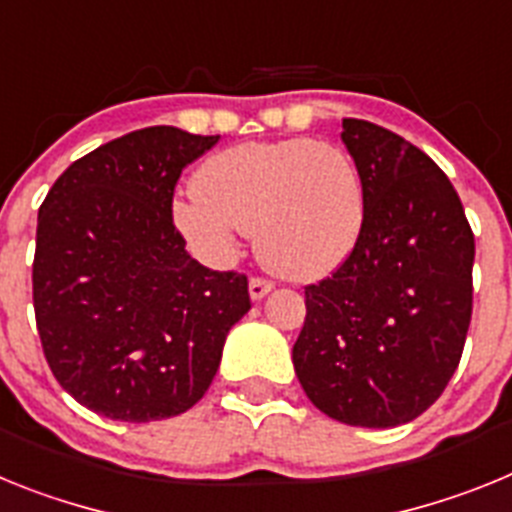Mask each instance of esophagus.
Instances as JSON below:
<instances>
[{
  "mask_svg": "<svg viewBox=\"0 0 512 512\" xmlns=\"http://www.w3.org/2000/svg\"><path fill=\"white\" fill-rule=\"evenodd\" d=\"M271 289H274V284H271V282H266V279L253 277L251 282H248V295H251V300H253V302L264 300V297L269 295Z\"/></svg>",
  "mask_w": 512,
  "mask_h": 512,
  "instance_id": "obj_1",
  "label": "esophagus"
}]
</instances>
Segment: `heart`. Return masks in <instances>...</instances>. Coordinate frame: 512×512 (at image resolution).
<instances>
[{
    "mask_svg": "<svg viewBox=\"0 0 512 512\" xmlns=\"http://www.w3.org/2000/svg\"><path fill=\"white\" fill-rule=\"evenodd\" d=\"M174 223L212 261L256 233L266 269L295 282L336 271L364 228V184L346 151L310 138L241 143L197 171L174 200Z\"/></svg>",
    "mask_w": 512,
    "mask_h": 512,
    "instance_id": "b5f03b06",
    "label": "heart"
}]
</instances>
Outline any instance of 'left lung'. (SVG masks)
Segmentation results:
<instances>
[{"mask_svg":"<svg viewBox=\"0 0 512 512\" xmlns=\"http://www.w3.org/2000/svg\"><path fill=\"white\" fill-rule=\"evenodd\" d=\"M364 184V228L333 277L305 289L292 361L328 418L395 428L431 408L472 320L474 235L431 158L374 122L343 120Z\"/></svg>","mask_w":512,"mask_h":512,"instance_id":"left-lung-1","label":"left lung"}]
</instances>
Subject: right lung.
Wrapping results in <instances>:
<instances>
[{
    "mask_svg": "<svg viewBox=\"0 0 512 512\" xmlns=\"http://www.w3.org/2000/svg\"><path fill=\"white\" fill-rule=\"evenodd\" d=\"M220 135L156 125L74 161L38 212L33 305L53 377L112 420L174 418L212 384L248 279L192 259L171 220L179 174Z\"/></svg>",
    "mask_w": 512,
    "mask_h": 512,
    "instance_id": "add662e5",
    "label": "right lung"
}]
</instances>
